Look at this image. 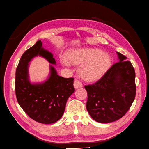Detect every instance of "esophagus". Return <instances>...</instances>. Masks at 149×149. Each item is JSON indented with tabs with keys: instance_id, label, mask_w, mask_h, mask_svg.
I'll return each mask as SVG.
<instances>
[{
	"instance_id": "1",
	"label": "esophagus",
	"mask_w": 149,
	"mask_h": 149,
	"mask_svg": "<svg viewBox=\"0 0 149 149\" xmlns=\"http://www.w3.org/2000/svg\"><path fill=\"white\" fill-rule=\"evenodd\" d=\"M73 85H74V87L75 89H78L79 88H81V87L83 86L82 83L78 80H75L74 81Z\"/></svg>"
}]
</instances>
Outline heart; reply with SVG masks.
I'll use <instances>...</instances> for the list:
<instances>
[{
	"label": "heart",
	"instance_id": "b5f03b06",
	"mask_svg": "<svg viewBox=\"0 0 149 149\" xmlns=\"http://www.w3.org/2000/svg\"><path fill=\"white\" fill-rule=\"evenodd\" d=\"M66 60L63 61L64 65H68V63L74 65L83 64L79 68V75L85 81L90 82L100 79L111 64V57L107 54L92 48L72 50L68 52Z\"/></svg>",
	"mask_w": 149,
	"mask_h": 149
}]
</instances>
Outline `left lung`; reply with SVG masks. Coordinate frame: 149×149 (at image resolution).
<instances>
[{
  "label": "left lung",
  "instance_id": "left-lung-1",
  "mask_svg": "<svg viewBox=\"0 0 149 149\" xmlns=\"http://www.w3.org/2000/svg\"><path fill=\"white\" fill-rule=\"evenodd\" d=\"M119 62L109 69L99 81L85 85L86 109L99 123H111L124 116L136 95L135 72L126 57L117 52Z\"/></svg>",
  "mask_w": 149,
  "mask_h": 149
}]
</instances>
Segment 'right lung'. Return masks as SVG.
I'll return each instance as SVG.
<instances>
[{
	"mask_svg": "<svg viewBox=\"0 0 149 149\" xmlns=\"http://www.w3.org/2000/svg\"><path fill=\"white\" fill-rule=\"evenodd\" d=\"M37 56L56 64L53 54L43 48L40 40L37 41L24 52L16 68V95L19 106L29 117L43 124H51L63 116L68 98L74 92V78L60 77L50 65V75L45 81L31 83L28 68L30 61Z\"/></svg>",
	"mask_w": 149,
	"mask_h": 149,
	"instance_id": "add662e5",
	"label": "right lung"
}]
</instances>
